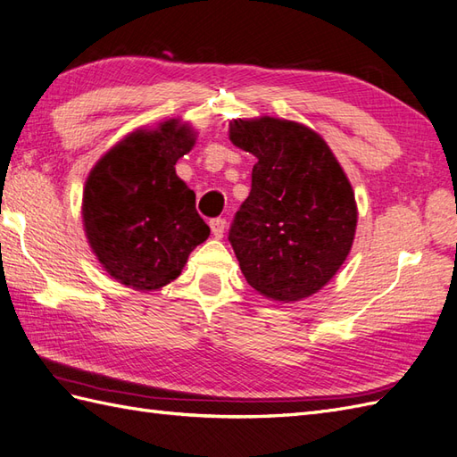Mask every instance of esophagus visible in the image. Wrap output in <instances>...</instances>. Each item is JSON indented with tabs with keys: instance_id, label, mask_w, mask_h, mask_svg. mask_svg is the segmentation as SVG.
<instances>
[{
	"instance_id": "1",
	"label": "esophagus",
	"mask_w": 457,
	"mask_h": 457,
	"mask_svg": "<svg viewBox=\"0 0 457 457\" xmlns=\"http://www.w3.org/2000/svg\"><path fill=\"white\" fill-rule=\"evenodd\" d=\"M209 227H212V232H213V237L215 238H223V234H225V228H227V220L225 219H212L209 220Z\"/></svg>"
}]
</instances>
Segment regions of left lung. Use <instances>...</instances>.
I'll return each mask as SVG.
<instances>
[{"instance_id":"left-lung-1","label":"left lung","mask_w":457,"mask_h":457,"mask_svg":"<svg viewBox=\"0 0 457 457\" xmlns=\"http://www.w3.org/2000/svg\"><path fill=\"white\" fill-rule=\"evenodd\" d=\"M230 142L257 157L228 240L248 285L294 303L317 294L352 250L357 204L319 132L278 117L232 119Z\"/></svg>"}]
</instances>
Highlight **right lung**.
Here are the masks:
<instances>
[{"label":"right lung","instance_id":"obj_1","mask_svg":"<svg viewBox=\"0 0 457 457\" xmlns=\"http://www.w3.org/2000/svg\"><path fill=\"white\" fill-rule=\"evenodd\" d=\"M198 138L188 120L167 119L119 140L92 167L82 194L90 250L120 285L152 292L175 280L209 227L175 165Z\"/></svg>","mask_w":457,"mask_h":457}]
</instances>
